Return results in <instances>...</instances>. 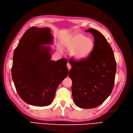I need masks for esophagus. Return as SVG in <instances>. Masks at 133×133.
Returning a JSON list of instances; mask_svg holds the SVG:
<instances>
[{
    "label": "esophagus",
    "mask_w": 133,
    "mask_h": 133,
    "mask_svg": "<svg viewBox=\"0 0 133 133\" xmlns=\"http://www.w3.org/2000/svg\"><path fill=\"white\" fill-rule=\"evenodd\" d=\"M66 65H67V67H68V70H69L71 69V64H70L69 63H67V64H66Z\"/></svg>",
    "instance_id": "esophagus-1"
}]
</instances>
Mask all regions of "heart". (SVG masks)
Returning <instances> with one entry per match:
<instances>
[{"instance_id":"obj_1","label":"heart","mask_w":133,"mask_h":133,"mask_svg":"<svg viewBox=\"0 0 133 133\" xmlns=\"http://www.w3.org/2000/svg\"><path fill=\"white\" fill-rule=\"evenodd\" d=\"M64 46L71 50V55L77 60H83L90 56L95 49V44L91 38L81 33L75 32L63 41Z\"/></svg>"}]
</instances>
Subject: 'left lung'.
<instances>
[{"instance_id":"1","label":"left lung","mask_w":133,"mask_h":133,"mask_svg":"<svg viewBox=\"0 0 133 133\" xmlns=\"http://www.w3.org/2000/svg\"><path fill=\"white\" fill-rule=\"evenodd\" d=\"M86 32L94 36L95 49L85 59L69 60L71 68L69 75L72 80L71 92L75 105L92 109L102 104L112 92L116 63L112 48L101 32L94 28Z\"/></svg>"}]
</instances>
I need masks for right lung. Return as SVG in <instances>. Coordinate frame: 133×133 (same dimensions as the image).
<instances>
[{"label":"right lung","instance_id":"obj_1","mask_svg":"<svg viewBox=\"0 0 133 133\" xmlns=\"http://www.w3.org/2000/svg\"><path fill=\"white\" fill-rule=\"evenodd\" d=\"M49 27H32L21 37L14 51L12 77L16 91L31 105L51 103L57 88L68 74L65 58L51 60L52 36Z\"/></svg>","mask_w":133,"mask_h":133}]
</instances>
